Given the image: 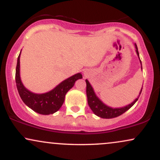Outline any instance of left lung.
I'll use <instances>...</instances> for the list:
<instances>
[{
	"label": "left lung",
	"mask_w": 160,
	"mask_h": 160,
	"mask_svg": "<svg viewBox=\"0 0 160 160\" xmlns=\"http://www.w3.org/2000/svg\"><path fill=\"white\" fill-rule=\"evenodd\" d=\"M135 51L139 58V53L138 51V47L137 45L135 43ZM140 60V58H139ZM141 65V61L140 60ZM141 69H142V66H141ZM86 95H87V101H88V104H89V108H91V110L92 111L93 113L95 115L98 116V117H101V118L104 119H111L114 118V117H119L121 114L125 113L126 111H127L129 108H131L132 106L135 104V102H137L139 96H140L142 89H141L140 92H139V95L138 96L137 98H135L134 100V102H132L131 104H128V105L125 106V107L122 108H111L109 106L106 105L105 104L103 103L102 101L100 100V98H98L97 97V95H95L94 89H93L92 86H91V84L89 83V82L88 81V80H86Z\"/></svg>",
	"instance_id": "left-lung-1"
}]
</instances>
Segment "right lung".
<instances>
[{"instance_id":"right-lung-1","label":"right lung","mask_w":160,"mask_h":160,"mask_svg":"<svg viewBox=\"0 0 160 160\" xmlns=\"http://www.w3.org/2000/svg\"><path fill=\"white\" fill-rule=\"evenodd\" d=\"M20 52L16 69V83L22 100L33 111L43 115L52 114L60 109L65 101L66 93L74 85L75 82L82 78L80 73L73 75L60 82L54 89L43 94H37L27 89L20 78Z\"/></svg>"}]
</instances>
